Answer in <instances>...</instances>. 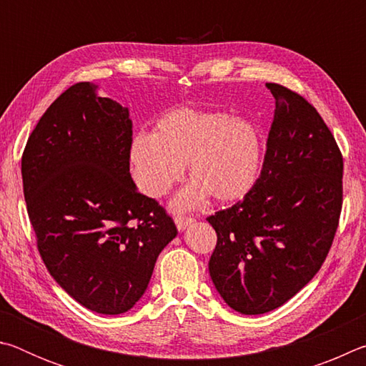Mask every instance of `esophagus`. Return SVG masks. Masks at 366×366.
Returning a JSON list of instances; mask_svg holds the SVG:
<instances>
[{
	"mask_svg": "<svg viewBox=\"0 0 366 366\" xmlns=\"http://www.w3.org/2000/svg\"><path fill=\"white\" fill-rule=\"evenodd\" d=\"M174 222H176L177 231L182 232V231H185V229H187L192 224V222H194V218H185V216H177V218L174 219Z\"/></svg>",
	"mask_w": 366,
	"mask_h": 366,
	"instance_id": "1",
	"label": "esophagus"
}]
</instances>
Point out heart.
<instances>
[{
    "label": "heart",
    "instance_id": "heart-1",
    "mask_svg": "<svg viewBox=\"0 0 366 366\" xmlns=\"http://www.w3.org/2000/svg\"><path fill=\"white\" fill-rule=\"evenodd\" d=\"M262 159L257 124L221 111H171L153 134L140 132L131 144L134 181L150 198L168 194L189 166L192 182L172 200L176 212L198 207L208 195L222 203L240 200L258 181Z\"/></svg>",
    "mask_w": 366,
    "mask_h": 366
}]
</instances>
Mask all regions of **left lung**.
<instances>
[{"label":"left lung","instance_id":"1","mask_svg":"<svg viewBox=\"0 0 366 366\" xmlns=\"http://www.w3.org/2000/svg\"><path fill=\"white\" fill-rule=\"evenodd\" d=\"M274 119L253 189L207 219L218 235L208 269L218 294L242 315L281 307L313 280L342 208V154L318 111L277 84Z\"/></svg>","mask_w":366,"mask_h":366}]
</instances>
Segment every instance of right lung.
Instances as JSON below:
<instances>
[{
	"label": "right lung",
	"instance_id": "add662e5",
	"mask_svg": "<svg viewBox=\"0 0 366 366\" xmlns=\"http://www.w3.org/2000/svg\"><path fill=\"white\" fill-rule=\"evenodd\" d=\"M131 144L129 109L80 82L45 111L22 154L43 262L74 300L102 315L126 313L142 299L177 235L174 221L134 184Z\"/></svg>",
	"mask_w": 366,
	"mask_h": 366
}]
</instances>
